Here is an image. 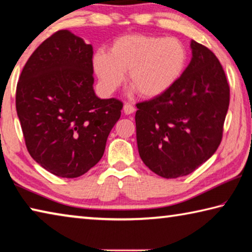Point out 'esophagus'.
<instances>
[{"label": "esophagus", "instance_id": "34e87169", "mask_svg": "<svg viewBox=\"0 0 252 252\" xmlns=\"http://www.w3.org/2000/svg\"><path fill=\"white\" fill-rule=\"evenodd\" d=\"M123 109H124V113H125L126 115H130L135 111V107L133 105H130V104H125V105H124Z\"/></svg>", "mask_w": 252, "mask_h": 252}]
</instances>
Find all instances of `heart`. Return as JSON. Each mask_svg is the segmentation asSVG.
<instances>
[{
  "mask_svg": "<svg viewBox=\"0 0 252 252\" xmlns=\"http://www.w3.org/2000/svg\"><path fill=\"white\" fill-rule=\"evenodd\" d=\"M188 53L179 40L130 34L121 36L109 52L99 49L93 56L94 70L105 94L114 93L128 71V84L139 96L154 98L175 84L184 71Z\"/></svg>",
  "mask_w": 252,
  "mask_h": 252,
  "instance_id": "heart-1",
  "label": "heart"
}]
</instances>
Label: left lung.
I'll use <instances>...</instances> for the list:
<instances>
[{
	"mask_svg": "<svg viewBox=\"0 0 252 252\" xmlns=\"http://www.w3.org/2000/svg\"><path fill=\"white\" fill-rule=\"evenodd\" d=\"M192 60L164 94L137 102L136 138L144 164L165 179L188 175L222 141L230 87L216 55L192 41Z\"/></svg>",
	"mask_w": 252,
	"mask_h": 252,
	"instance_id": "left-lung-1",
	"label": "left lung"
}]
</instances>
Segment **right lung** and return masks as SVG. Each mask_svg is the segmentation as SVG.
Returning <instances> with one entry per match:
<instances>
[{
  "instance_id": "add662e5",
  "label": "right lung",
  "mask_w": 252,
  "mask_h": 252,
  "mask_svg": "<svg viewBox=\"0 0 252 252\" xmlns=\"http://www.w3.org/2000/svg\"><path fill=\"white\" fill-rule=\"evenodd\" d=\"M93 45L68 30L44 40L29 58L15 106L28 152L60 177L81 176L102 158L123 102L94 92Z\"/></svg>"
}]
</instances>
